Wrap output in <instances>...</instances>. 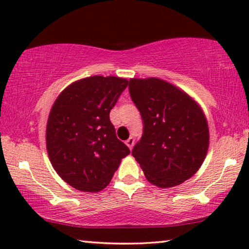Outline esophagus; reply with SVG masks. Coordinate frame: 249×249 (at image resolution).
Segmentation results:
<instances>
[{"label":"esophagus","instance_id":"34e87169","mask_svg":"<svg viewBox=\"0 0 249 249\" xmlns=\"http://www.w3.org/2000/svg\"><path fill=\"white\" fill-rule=\"evenodd\" d=\"M134 144H135V139L134 138H132V137H130V138H128L127 139V141H125V145H127L128 146V147L129 148H132V147H134Z\"/></svg>","mask_w":249,"mask_h":249}]
</instances>
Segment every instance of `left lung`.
<instances>
[{
  "label": "left lung",
  "instance_id": "left-lung-1",
  "mask_svg": "<svg viewBox=\"0 0 249 249\" xmlns=\"http://www.w3.org/2000/svg\"><path fill=\"white\" fill-rule=\"evenodd\" d=\"M129 93L141 112L144 134L131 154L146 179L159 188L178 186L198 171L210 145L199 104L160 78H131Z\"/></svg>",
  "mask_w": 249,
  "mask_h": 249
}]
</instances>
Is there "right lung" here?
<instances>
[{"instance_id":"right-lung-1","label":"right lung","mask_w":249,"mask_h":249,"mask_svg":"<svg viewBox=\"0 0 249 249\" xmlns=\"http://www.w3.org/2000/svg\"><path fill=\"white\" fill-rule=\"evenodd\" d=\"M127 86L125 78H83L64 88L52 105L47 153L57 175L77 190L101 192L130 153L110 121V111Z\"/></svg>"}]
</instances>
